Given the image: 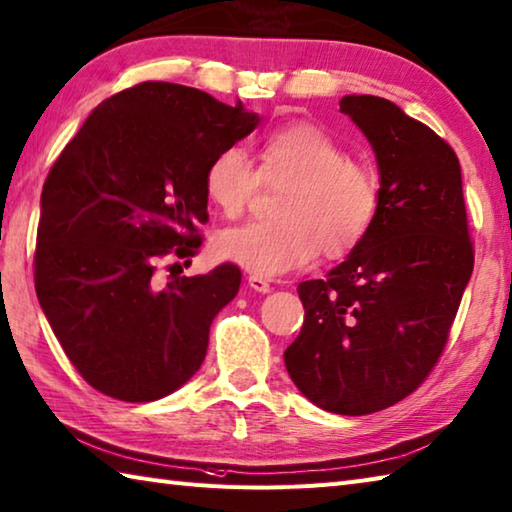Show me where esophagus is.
<instances>
[{
    "mask_svg": "<svg viewBox=\"0 0 512 512\" xmlns=\"http://www.w3.org/2000/svg\"><path fill=\"white\" fill-rule=\"evenodd\" d=\"M248 286L253 288V290H257V293H262V295H266V293H270V290H273V286H270L266 279L257 277V275H250L248 277Z\"/></svg>",
    "mask_w": 512,
    "mask_h": 512,
    "instance_id": "obj_1",
    "label": "esophagus"
}]
</instances>
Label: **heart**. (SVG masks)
<instances>
[{
  "label": "heart",
  "mask_w": 512,
  "mask_h": 512,
  "mask_svg": "<svg viewBox=\"0 0 512 512\" xmlns=\"http://www.w3.org/2000/svg\"><path fill=\"white\" fill-rule=\"evenodd\" d=\"M259 177L286 184L268 222L226 228L215 253L257 277H279L322 253L346 257L364 242L379 210V179L315 124L270 130L257 148ZM259 177L242 148H224L206 168V195L222 213H242Z\"/></svg>",
  "instance_id": "1"
}]
</instances>
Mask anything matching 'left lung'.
<instances>
[{"mask_svg":"<svg viewBox=\"0 0 512 512\" xmlns=\"http://www.w3.org/2000/svg\"><path fill=\"white\" fill-rule=\"evenodd\" d=\"M339 110L373 146L379 210L342 264L297 286L306 317L284 362L315 406L370 415L437 364L475 255L455 150L384 97L346 95Z\"/></svg>","mask_w":512,"mask_h":512,"instance_id":"left-lung-1","label":"left lung"}]
</instances>
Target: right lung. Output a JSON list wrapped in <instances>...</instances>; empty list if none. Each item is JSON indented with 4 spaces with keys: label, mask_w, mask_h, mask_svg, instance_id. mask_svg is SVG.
<instances>
[{
    "label": "right lung",
    "mask_w": 512,
    "mask_h": 512,
    "mask_svg": "<svg viewBox=\"0 0 512 512\" xmlns=\"http://www.w3.org/2000/svg\"><path fill=\"white\" fill-rule=\"evenodd\" d=\"M257 124L242 104L144 82L99 104L50 168L35 290L66 357L99 393L155 402L202 366L210 324L242 270L170 273L157 286L155 268L195 255L197 226L208 222L206 168Z\"/></svg>",
    "instance_id": "right-lung-1"
}]
</instances>
